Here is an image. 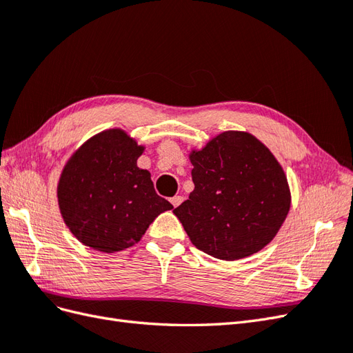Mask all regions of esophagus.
Instances as JSON below:
<instances>
[{
	"label": "esophagus",
	"instance_id": "34e87169",
	"mask_svg": "<svg viewBox=\"0 0 353 353\" xmlns=\"http://www.w3.org/2000/svg\"><path fill=\"white\" fill-rule=\"evenodd\" d=\"M183 200H184L183 196H175V197L170 199V203H172L174 208H178V206L181 205V203H183Z\"/></svg>",
	"mask_w": 353,
	"mask_h": 353
}]
</instances>
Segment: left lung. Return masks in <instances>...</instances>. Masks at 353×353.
Segmentation results:
<instances>
[{
	"label": "left lung",
	"instance_id": "8db88e82",
	"mask_svg": "<svg viewBox=\"0 0 353 353\" xmlns=\"http://www.w3.org/2000/svg\"><path fill=\"white\" fill-rule=\"evenodd\" d=\"M194 190L174 209L197 249L237 261L263 249L290 209L281 165L258 138L228 131L190 154Z\"/></svg>",
	"mask_w": 353,
	"mask_h": 353
}]
</instances>
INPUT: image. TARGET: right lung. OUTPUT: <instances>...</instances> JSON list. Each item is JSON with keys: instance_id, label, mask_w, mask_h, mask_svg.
<instances>
[{"instance_id": "1", "label": "right lung", "mask_w": 353, "mask_h": 353, "mask_svg": "<svg viewBox=\"0 0 353 353\" xmlns=\"http://www.w3.org/2000/svg\"><path fill=\"white\" fill-rule=\"evenodd\" d=\"M143 152L122 130H109L81 145L63 169L61 216L88 248L104 253L130 248L160 213L174 208L157 196L150 172L137 166Z\"/></svg>"}]
</instances>
